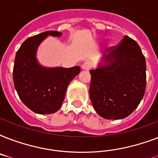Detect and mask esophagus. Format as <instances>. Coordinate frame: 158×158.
<instances>
[{"label":"esophagus","instance_id":"34e87169","mask_svg":"<svg viewBox=\"0 0 158 158\" xmlns=\"http://www.w3.org/2000/svg\"><path fill=\"white\" fill-rule=\"evenodd\" d=\"M91 68H92L91 62L85 61L84 64H82V69H84V70H89Z\"/></svg>","mask_w":158,"mask_h":158}]
</instances>
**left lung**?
Here are the masks:
<instances>
[{"label": "left lung", "mask_w": 158, "mask_h": 158, "mask_svg": "<svg viewBox=\"0 0 158 158\" xmlns=\"http://www.w3.org/2000/svg\"><path fill=\"white\" fill-rule=\"evenodd\" d=\"M90 70L89 94L94 109L108 120L127 117L137 108L146 88V60L139 46L125 36Z\"/></svg>", "instance_id": "1"}]
</instances>
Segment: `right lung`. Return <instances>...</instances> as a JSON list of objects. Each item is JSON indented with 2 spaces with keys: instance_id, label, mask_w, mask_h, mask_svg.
I'll use <instances>...</instances> for the list:
<instances>
[{
  "instance_id": "right-lung-1",
  "label": "right lung",
  "mask_w": 158,
  "mask_h": 158,
  "mask_svg": "<svg viewBox=\"0 0 158 158\" xmlns=\"http://www.w3.org/2000/svg\"><path fill=\"white\" fill-rule=\"evenodd\" d=\"M57 31H47L26 39L16 53L14 64V84L21 101L38 114H52L64 101L67 87L80 72V67L43 66L37 59V51L48 36L61 37Z\"/></svg>"
}]
</instances>
